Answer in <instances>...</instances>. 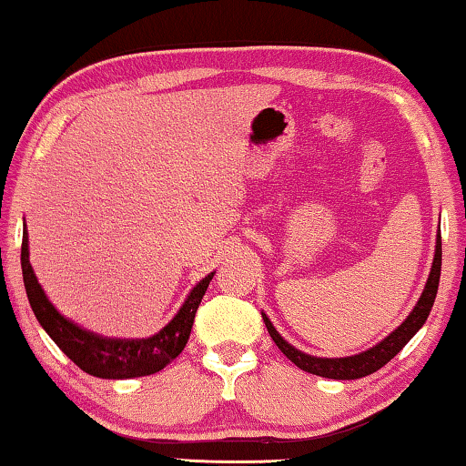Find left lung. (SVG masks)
<instances>
[{
	"label": "left lung",
	"instance_id": "8db88e82",
	"mask_svg": "<svg viewBox=\"0 0 466 466\" xmlns=\"http://www.w3.org/2000/svg\"><path fill=\"white\" fill-rule=\"evenodd\" d=\"M440 271H441V236L440 230L436 234V252H433V263H431V271L430 278L425 281V288L421 291L420 299H417L415 309L409 312V317L400 322V325L392 330L390 335H386L380 343H376L370 347L366 351H360L356 356H347V358H317L310 356V353H304L296 350L294 345L288 343L283 339L278 329L273 327V322L269 320L265 312L263 314V322L267 330H269L271 339L275 345L279 347L283 356H286L289 361L304 370L309 374H317L322 378H333V380H356V378H364L368 374H374L376 370H380L382 366L389 364V361L397 356V353L403 350V347L411 341V337L420 330L425 320L430 317V310L433 306V299H436L438 294V283H440Z\"/></svg>",
	"mask_w": 466,
	"mask_h": 466
}]
</instances>
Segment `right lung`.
Instances as JSON below:
<instances>
[{
	"label": "right lung",
	"instance_id": "1",
	"mask_svg": "<svg viewBox=\"0 0 466 466\" xmlns=\"http://www.w3.org/2000/svg\"><path fill=\"white\" fill-rule=\"evenodd\" d=\"M22 278H25L26 296L36 320L46 330L59 350L82 368L86 374L106 378V380H125V378H139L160 372L185 350L191 335L195 312L199 309L201 299L208 291L209 281L214 273L205 275L197 286L188 291L187 299L180 306L167 327L157 330L156 335L146 339H121V337H105L94 333L69 320L67 317L55 309L51 299L46 298L45 289L38 283L33 265H30L28 250V230L25 224L22 234Z\"/></svg>",
	"mask_w": 466,
	"mask_h": 466
}]
</instances>
